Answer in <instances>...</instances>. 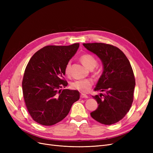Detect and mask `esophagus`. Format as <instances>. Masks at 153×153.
Listing matches in <instances>:
<instances>
[{"instance_id": "34e87169", "label": "esophagus", "mask_w": 153, "mask_h": 153, "mask_svg": "<svg viewBox=\"0 0 153 153\" xmlns=\"http://www.w3.org/2000/svg\"><path fill=\"white\" fill-rule=\"evenodd\" d=\"M80 98H88V96L86 94H81Z\"/></svg>"}]
</instances>
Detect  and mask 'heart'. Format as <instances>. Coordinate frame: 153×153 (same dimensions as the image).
Masks as SVG:
<instances>
[{
	"label": "heart",
	"instance_id": "heart-1",
	"mask_svg": "<svg viewBox=\"0 0 153 153\" xmlns=\"http://www.w3.org/2000/svg\"><path fill=\"white\" fill-rule=\"evenodd\" d=\"M82 62L89 69H93L97 65L96 59L90 54H84L80 57ZM71 62H68L64 68V72L66 75H69L70 73ZM92 85V81L90 79L76 80L72 82L71 86L74 89L80 91L82 93H85L89 91Z\"/></svg>",
	"mask_w": 153,
	"mask_h": 153
}]
</instances>
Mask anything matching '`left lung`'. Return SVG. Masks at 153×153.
Wrapping results in <instances>:
<instances>
[{
  "mask_svg": "<svg viewBox=\"0 0 153 153\" xmlns=\"http://www.w3.org/2000/svg\"><path fill=\"white\" fill-rule=\"evenodd\" d=\"M83 45L96 54L103 66L94 91L105 93L92 96L98 106L91 113V117L105 125L116 123L129 112L133 101L135 79L130 62L122 51L113 45L102 43Z\"/></svg>",
  "mask_w": 153,
  "mask_h": 153,
  "instance_id": "1",
  "label": "left lung"
}]
</instances>
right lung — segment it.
<instances>
[{
	"instance_id": "add662e5",
	"label": "right lung",
	"mask_w": 153,
	"mask_h": 153,
	"mask_svg": "<svg viewBox=\"0 0 153 153\" xmlns=\"http://www.w3.org/2000/svg\"><path fill=\"white\" fill-rule=\"evenodd\" d=\"M78 48L79 43L47 46L36 52L27 64L23 94L27 110L36 123L52 126L60 122L79 100L78 91L61 89L68 85L64 68Z\"/></svg>"
}]
</instances>
